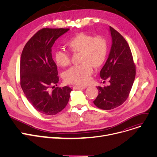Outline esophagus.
Here are the masks:
<instances>
[{"label":"esophagus","instance_id":"34e87169","mask_svg":"<svg viewBox=\"0 0 157 157\" xmlns=\"http://www.w3.org/2000/svg\"><path fill=\"white\" fill-rule=\"evenodd\" d=\"M74 89H84L86 88V87H82V86H74L73 87Z\"/></svg>","mask_w":157,"mask_h":157}]
</instances>
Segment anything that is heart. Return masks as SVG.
<instances>
[{
	"label": "heart",
	"mask_w": 157,
	"mask_h": 157,
	"mask_svg": "<svg viewBox=\"0 0 157 157\" xmlns=\"http://www.w3.org/2000/svg\"><path fill=\"white\" fill-rule=\"evenodd\" d=\"M72 54L80 53V65L73 67L64 73V80L67 84L86 86L90 82L93 68H101L105 63L108 53V42L103 36L80 32L70 38L66 43ZM54 59L61 67H67L71 63L70 55L63 50L54 53Z\"/></svg>",
	"instance_id": "1"
}]
</instances>
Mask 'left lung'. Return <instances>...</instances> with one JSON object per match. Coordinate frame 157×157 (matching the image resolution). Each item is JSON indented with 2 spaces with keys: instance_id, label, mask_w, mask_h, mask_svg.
I'll return each mask as SVG.
<instances>
[{
  "instance_id": "left-lung-1",
  "label": "left lung",
  "mask_w": 157,
  "mask_h": 157,
  "mask_svg": "<svg viewBox=\"0 0 157 157\" xmlns=\"http://www.w3.org/2000/svg\"><path fill=\"white\" fill-rule=\"evenodd\" d=\"M112 45L108 58L99 75L110 85L98 86V95L93 101L99 108L109 110L122 105L129 96L136 77V64L124 36L109 26Z\"/></svg>"
}]
</instances>
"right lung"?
<instances>
[{"instance_id":"right-lung-1","label":"right lung","mask_w":157,"mask_h":157,"mask_svg":"<svg viewBox=\"0 0 157 157\" xmlns=\"http://www.w3.org/2000/svg\"><path fill=\"white\" fill-rule=\"evenodd\" d=\"M69 29H44L26 42L20 60V86L33 107L46 115H56L66 107L71 89L56 87L59 82L51 48Z\"/></svg>"}]
</instances>
